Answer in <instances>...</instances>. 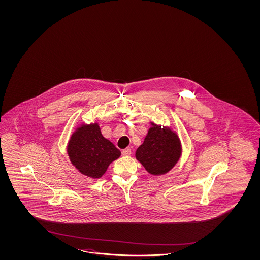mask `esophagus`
<instances>
[{"label": "esophagus", "mask_w": 260, "mask_h": 260, "mask_svg": "<svg viewBox=\"0 0 260 260\" xmlns=\"http://www.w3.org/2000/svg\"><path fill=\"white\" fill-rule=\"evenodd\" d=\"M131 153H132V150H131V148H126V149H124V150H122V154H123V155H125V156L131 155Z\"/></svg>", "instance_id": "34e87169"}]
</instances>
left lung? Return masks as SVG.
Here are the masks:
<instances>
[{"label": "left lung", "instance_id": "obj_1", "mask_svg": "<svg viewBox=\"0 0 260 260\" xmlns=\"http://www.w3.org/2000/svg\"><path fill=\"white\" fill-rule=\"evenodd\" d=\"M181 153V142L178 135L170 127H161L151 123L145 140L136 150L135 157L148 173L162 175L173 169Z\"/></svg>", "mask_w": 260, "mask_h": 260}]
</instances>
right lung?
<instances>
[{
	"instance_id": "obj_1",
	"label": "right lung",
	"mask_w": 260,
	"mask_h": 260,
	"mask_svg": "<svg viewBox=\"0 0 260 260\" xmlns=\"http://www.w3.org/2000/svg\"><path fill=\"white\" fill-rule=\"evenodd\" d=\"M71 164L80 173L91 178H101L121 151L102 134L97 123L83 124L71 134L68 144Z\"/></svg>"
}]
</instances>
